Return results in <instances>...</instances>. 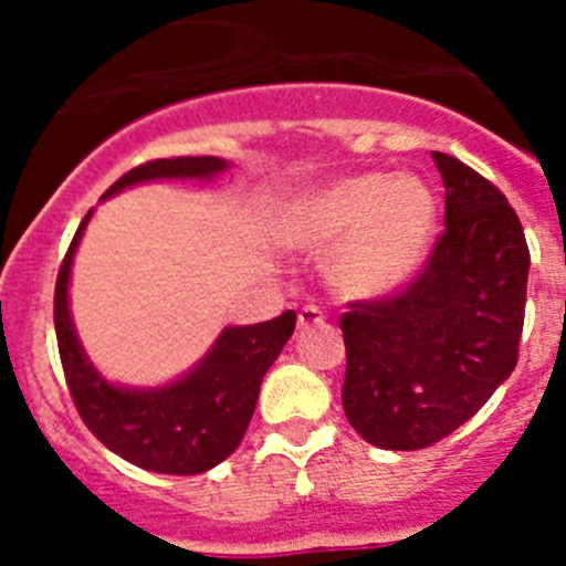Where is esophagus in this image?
I'll return each mask as SVG.
<instances>
[{"label": "esophagus", "mask_w": 566, "mask_h": 566, "mask_svg": "<svg viewBox=\"0 0 566 566\" xmlns=\"http://www.w3.org/2000/svg\"><path fill=\"white\" fill-rule=\"evenodd\" d=\"M325 319V310L317 304H306L304 310L298 312V325L301 328H312V325H319Z\"/></svg>", "instance_id": "esophagus-1"}]
</instances>
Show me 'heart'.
Segmentation results:
<instances>
[{"label": "heart", "mask_w": 566, "mask_h": 566, "mask_svg": "<svg viewBox=\"0 0 566 566\" xmlns=\"http://www.w3.org/2000/svg\"><path fill=\"white\" fill-rule=\"evenodd\" d=\"M432 197L416 177L358 175L312 193L293 227L304 249H331L328 279L347 298H375L405 282L432 235Z\"/></svg>", "instance_id": "1"}]
</instances>
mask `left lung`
Listing matches in <instances>:
<instances>
[{
    "instance_id": "obj_1",
    "label": "left lung",
    "mask_w": 566,
    "mask_h": 566,
    "mask_svg": "<svg viewBox=\"0 0 566 566\" xmlns=\"http://www.w3.org/2000/svg\"><path fill=\"white\" fill-rule=\"evenodd\" d=\"M432 158L447 188L441 235L402 287L339 317L347 421L394 452L443 441L493 397L526 317L531 254L515 208L460 158Z\"/></svg>"
}]
</instances>
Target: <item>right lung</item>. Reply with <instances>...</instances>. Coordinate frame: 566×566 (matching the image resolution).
<instances>
[{
	"mask_svg": "<svg viewBox=\"0 0 566 566\" xmlns=\"http://www.w3.org/2000/svg\"><path fill=\"white\" fill-rule=\"evenodd\" d=\"M227 161L213 156L156 158L125 172L104 197L158 177H213ZM90 213L78 224L54 287V328L73 405L87 430L123 460L156 473H205L241 447L254 416L260 384L295 331V312L219 336L193 373L167 389L130 391L106 384L84 356L67 312V279Z\"/></svg>",
	"mask_w": 566,
	"mask_h": 566,
	"instance_id": "right-lung-1",
	"label": "right lung"
}]
</instances>
